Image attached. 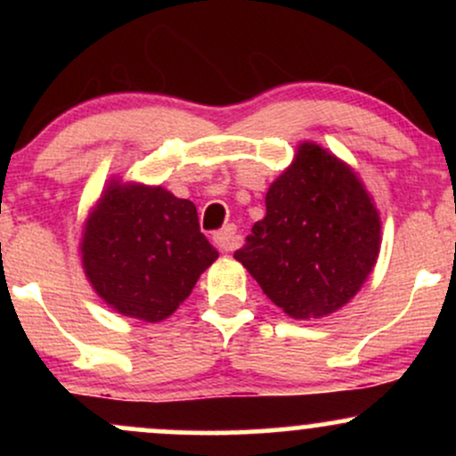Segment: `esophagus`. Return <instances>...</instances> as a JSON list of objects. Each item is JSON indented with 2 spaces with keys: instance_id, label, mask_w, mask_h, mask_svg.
Instances as JSON below:
<instances>
[{
  "instance_id": "1",
  "label": "esophagus",
  "mask_w": 456,
  "mask_h": 456,
  "mask_svg": "<svg viewBox=\"0 0 456 456\" xmlns=\"http://www.w3.org/2000/svg\"><path fill=\"white\" fill-rule=\"evenodd\" d=\"M233 224H227V227H223L221 232L214 233V244L218 246L221 250H233L235 246H238V235H235Z\"/></svg>"
}]
</instances>
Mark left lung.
Here are the masks:
<instances>
[{
  "mask_svg": "<svg viewBox=\"0 0 456 456\" xmlns=\"http://www.w3.org/2000/svg\"><path fill=\"white\" fill-rule=\"evenodd\" d=\"M381 221L347 165L315 141L265 192V216L233 257L294 319H322L347 305L378 264Z\"/></svg>",
  "mask_w": 456,
  "mask_h": 456,
  "instance_id": "left-lung-1",
  "label": "left lung"
}]
</instances>
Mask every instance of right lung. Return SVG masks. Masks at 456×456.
I'll use <instances>...</instances> for the list:
<instances>
[{"label":"right lung","mask_w":456,"mask_h":456,"mask_svg":"<svg viewBox=\"0 0 456 456\" xmlns=\"http://www.w3.org/2000/svg\"><path fill=\"white\" fill-rule=\"evenodd\" d=\"M92 289L124 317L159 323L191 296L218 250L199 232L195 203L162 186L111 177L81 235Z\"/></svg>","instance_id":"add662e5"}]
</instances>
